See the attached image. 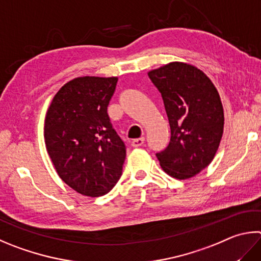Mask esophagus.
Masks as SVG:
<instances>
[{
	"mask_svg": "<svg viewBox=\"0 0 261 261\" xmlns=\"http://www.w3.org/2000/svg\"><path fill=\"white\" fill-rule=\"evenodd\" d=\"M144 141H145L144 137H140V138H138V139L132 140L131 145H132V147H140V146L144 145Z\"/></svg>",
	"mask_w": 261,
	"mask_h": 261,
	"instance_id": "34e87169",
	"label": "esophagus"
}]
</instances>
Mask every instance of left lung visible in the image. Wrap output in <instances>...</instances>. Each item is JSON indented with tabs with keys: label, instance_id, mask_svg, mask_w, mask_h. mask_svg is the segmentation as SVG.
Wrapping results in <instances>:
<instances>
[{
	"label": "left lung",
	"instance_id": "obj_1",
	"mask_svg": "<svg viewBox=\"0 0 261 261\" xmlns=\"http://www.w3.org/2000/svg\"><path fill=\"white\" fill-rule=\"evenodd\" d=\"M162 94L171 139L156 154L170 177L186 180L209 165L224 134V108L211 80L196 66L172 61L148 72Z\"/></svg>",
	"mask_w": 261,
	"mask_h": 261
}]
</instances>
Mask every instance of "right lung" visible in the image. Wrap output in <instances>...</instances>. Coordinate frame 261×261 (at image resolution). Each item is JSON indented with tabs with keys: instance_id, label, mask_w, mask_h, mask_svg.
I'll use <instances>...</instances> for the list:
<instances>
[{
	"instance_id": "right-lung-1",
	"label": "right lung",
	"mask_w": 261,
	"mask_h": 261,
	"mask_svg": "<svg viewBox=\"0 0 261 261\" xmlns=\"http://www.w3.org/2000/svg\"><path fill=\"white\" fill-rule=\"evenodd\" d=\"M117 80L75 77L55 94L45 115L44 143L56 171L84 196L105 195L122 174L125 146L107 114Z\"/></svg>"
}]
</instances>
